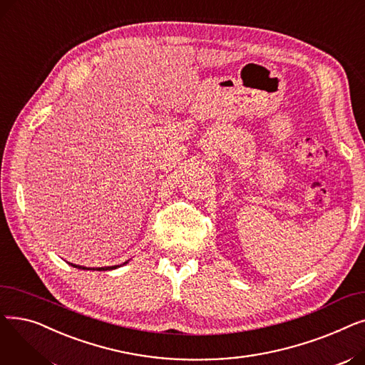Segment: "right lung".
Listing matches in <instances>:
<instances>
[{
  "label": "right lung",
  "instance_id": "add662e5",
  "mask_svg": "<svg viewBox=\"0 0 365 365\" xmlns=\"http://www.w3.org/2000/svg\"><path fill=\"white\" fill-rule=\"evenodd\" d=\"M127 263V262H125ZM124 264V263H123ZM71 266H73V267H78V269H91V267H84V266H78V264H72L71 263ZM121 266V264H120ZM115 267H118V266H108V267H98V271H109V269H115ZM93 271H94V267H93Z\"/></svg>",
  "mask_w": 365,
  "mask_h": 365
}]
</instances>
